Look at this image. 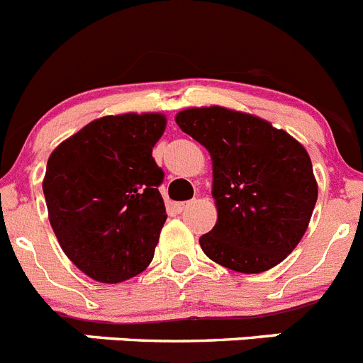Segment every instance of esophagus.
I'll list each match as a JSON object with an SVG mask.
<instances>
[{"label":"esophagus","instance_id":"esophagus-1","mask_svg":"<svg viewBox=\"0 0 363 363\" xmlns=\"http://www.w3.org/2000/svg\"><path fill=\"white\" fill-rule=\"evenodd\" d=\"M189 205H191V201H179V203H174V207H176V211H178V213H184Z\"/></svg>","mask_w":363,"mask_h":363}]
</instances>
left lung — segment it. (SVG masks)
I'll use <instances>...</instances> for the list:
<instances>
[{
    "instance_id": "8db88e82",
    "label": "left lung",
    "mask_w": 363,
    "mask_h": 363,
    "mask_svg": "<svg viewBox=\"0 0 363 363\" xmlns=\"http://www.w3.org/2000/svg\"><path fill=\"white\" fill-rule=\"evenodd\" d=\"M213 160L218 220L200 245L213 262L256 274L284 262L309 227L318 185L309 154L285 130L225 107L176 114Z\"/></svg>"
}]
</instances>
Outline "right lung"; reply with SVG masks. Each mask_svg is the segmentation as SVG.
Returning <instances> with one entry per match:
<instances>
[{
	"mask_svg": "<svg viewBox=\"0 0 363 363\" xmlns=\"http://www.w3.org/2000/svg\"><path fill=\"white\" fill-rule=\"evenodd\" d=\"M165 125L160 112L98 118L49 156L43 194L50 225L92 280L120 284L152 262L167 220L152 147Z\"/></svg>",
	"mask_w": 363,
	"mask_h": 363,
	"instance_id": "add662e5",
	"label": "right lung"
}]
</instances>
